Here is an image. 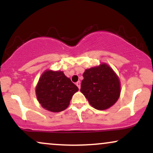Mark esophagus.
<instances>
[{"label":"esophagus","instance_id":"obj_1","mask_svg":"<svg viewBox=\"0 0 153 153\" xmlns=\"http://www.w3.org/2000/svg\"><path fill=\"white\" fill-rule=\"evenodd\" d=\"M76 85H77V86H78V88L80 89V81L77 82H76Z\"/></svg>","mask_w":153,"mask_h":153}]
</instances>
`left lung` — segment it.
Instances as JSON below:
<instances>
[{"label":"left lung","instance_id":"obj_1","mask_svg":"<svg viewBox=\"0 0 153 153\" xmlns=\"http://www.w3.org/2000/svg\"><path fill=\"white\" fill-rule=\"evenodd\" d=\"M82 76L80 91L96 109H107L119 99L120 80L106 63L86 69Z\"/></svg>","mask_w":153,"mask_h":153}]
</instances>
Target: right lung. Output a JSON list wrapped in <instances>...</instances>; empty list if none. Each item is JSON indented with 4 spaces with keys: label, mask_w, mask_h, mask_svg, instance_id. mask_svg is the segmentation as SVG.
<instances>
[{
    "label": "right lung",
    "mask_w": 153,
    "mask_h": 153,
    "mask_svg": "<svg viewBox=\"0 0 153 153\" xmlns=\"http://www.w3.org/2000/svg\"><path fill=\"white\" fill-rule=\"evenodd\" d=\"M78 88L62 71L47 70L42 74L36 86V96L44 108L59 112L68 108Z\"/></svg>",
    "instance_id": "obj_1"
}]
</instances>
